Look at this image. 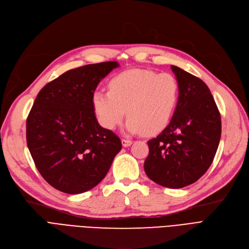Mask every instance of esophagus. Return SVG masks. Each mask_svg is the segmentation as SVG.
I'll return each instance as SVG.
<instances>
[{
    "label": "esophagus",
    "mask_w": 249,
    "mask_h": 249,
    "mask_svg": "<svg viewBox=\"0 0 249 249\" xmlns=\"http://www.w3.org/2000/svg\"><path fill=\"white\" fill-rule=\"evenodd\" d=\"M132 144V140H129V139H122V145L124 147L127 146H130Z\"/></svg>",
    "instance_id": "obj_1"
}]
</instances>
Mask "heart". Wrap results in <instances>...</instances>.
Segmentation results:
<instances>
[{
    "label": "heart",
    "instance_id": "1",
    "mask_svg": "<svg viewBox=\"0 0 249 249\" xmlns=\"http://www.w3.org/2000/svg\"><path fill=\"white\" fill-rule=\"evenodd\" d=\"M178 100L179 84L172 74L133 69L114 76L109 90H95L92 106L107 129L120 125L127 113L128 132L154 135L168 126Z\"/></svg>",
    "mask_w": 249,
    "mask_h": 249
}]
</instances>
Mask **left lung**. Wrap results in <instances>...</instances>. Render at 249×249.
I'll use <instances>...</instances> for the list:
<instances>
[{
	"mask_svg": "<svg viewBox=\"0 0 249 249\" xmlns=\"http://www.w3.org/2000/svg\"><path fill=\"white\" fill-rule=\"evenodd\" d=\"M179 84V100L169 125L147 142V177L168 188L196 182L212 165L219 146L222 123L218 107L201 79L171 66Z\"/></svg>",
	"mask_w": 249,
	"mask_h": 249,
	"instance_id": "8db88e82",
	"label": "left lung"
}]
</instances>
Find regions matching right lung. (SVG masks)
Masks as SVG:
<instances>
[{
  "instance_id": "right-lung-1",
  "label": "right lung",
  "mask_w": 249,
  "mask_h": 249,
  "mask_svg": "<svg viewBox=\"0 0 249 249\" xmlns=\"http://www.w3.org/2000/svg\"><path fill=\"white\" fill-rule=\"evenodd\" d=\"M115 61L71 69L38 92L26 120V142L40 175L68 194L88 191L105 178L121 140L95 118L92 95Z\"/></svg>"
}]
</instances>
